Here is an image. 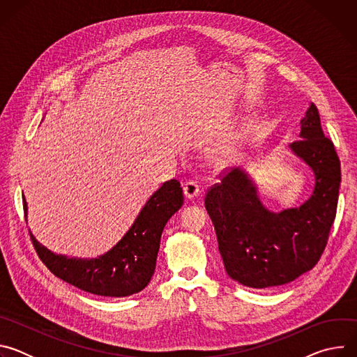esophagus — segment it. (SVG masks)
Segmentation results:
<instances>
[{
  "label": "esophagus",
  "mask_w": 357,
  "mask_h": 357,
  "mask_svg": "<svg viewBox=\"0 0 357 357\" xmlns=\"http://www.w3.org/2000/svg\"><path fill=\"white\" fill-rule=\"evenodd\" d=\"M183 193L188 199H193L200 193V186L195 181H188L183 183Z\"/></svg>",
  "instance_id": "esophagus-1"
}]
</instances>
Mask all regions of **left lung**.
<instances>
[{
  "label": "left lung",
  "mask_w": 357,
  "mask_h": 357,
  "mask_svg": "<svg viewBox=\"0 0 357 357\" xmlns=\"http://www.w3.org/2000/svg\"><path fill=\"white\" fill-rule=\"evenodd\" d=\"M299 137L289 146L312 168L317 183L298 209L267 211L256 186L238 168L223 172L205 196L226 273L245 287L291 282L312 270L326 247L337 208L340 162L315 105L301 120Z\"/></svg>",
  "instance_id": "8db88e82"
}]
</instances>
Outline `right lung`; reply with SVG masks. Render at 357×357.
<instances>
[{
    "label": "right lung",
    "mask_w": 357,
    "mask_h": 357,
    "mask_svg": "<svg viewBox=\"0 0 357 357\" xmlns=\"http://www.w3.org/2000/svg\"><path fill=\"white\" fill-rule=\"evenodd\" d=\"M22 203L26 213L25 197ZM182 205L181 183L176 179L167 181L145 203L121 241L96 260L56 256L29 234L38 257L58 278L94 295L127 296L148 285L155 271L162 230Z\"/></svg>",
    "instance_id": "right-lung-1"
}]
</instances>
